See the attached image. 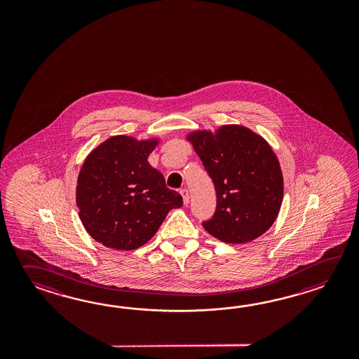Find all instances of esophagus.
Masks as SVG:
<instances>
[{
  "label": "esophagus",
  "mask_w": 359,
  "mask_h": 359,
  "mask_svg": "<svg viewBox=\"0 0 359 359\" xmlns=\"http://www.w3.org/2000/svg\"><path fill=\"white\" fill-rule=\"evenodd\" d=\"M181 195H182L183 198V204L187 205L190 203V194H189V191L186 190V189H182L181 190Z\"/></svg>",
  "instance_id": "34e87169"
}]
</instances>
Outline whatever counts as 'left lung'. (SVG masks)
I'll list each match as a JSON object with an SVG mask.
<instances>
[{"instance_id": "obj_1", "label": "left lung", "mask_w": 359, "mask_h": 359, "mask_svg": "<svg viewBox=\"0 0 359 359\" xmlns=\"http://www.w3.org/2000/svg\"><path fill=\"white\" fill-rule=\"evenodd\" d=\"M186 138L213 180L217 209L203 222L212 236L246 244L275 223L283 198L280 161L264 138L240 124L190 132Z\"/></svg>"}]
</instances>
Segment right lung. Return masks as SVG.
<instances>
[{
  "label": "right lung",
  "mask_w": 359,
  "mask_h": 359,
  "mask_svg": "<svg viewBox=\"0 0 359 359\" xmlns=\"http://www.w3.org/2000/svg\"><path fill=\"white\" fill-rule=\"evenodd\" d=\"M161 138L118 135L95 147L76 180L79 218L88 235L115 250H135L159 229L182 196L147 158Z\"/></svg>",
  "instance_id": "right-lung-1"
}]
</instances>
